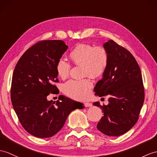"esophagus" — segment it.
I'll use <instances>...</instances> for the list:
<instances>
[{"label": "esophagus", "instance_id": "1", "mask_svg": "<svg viewBox=\"0 0 157 157\" xmlns=\"http://www.w3.org/2000/svg\"><path fill=\"white\" fill-rule=\"evenodd\" d=\"M92 105V103L90 102H85V106H86V107H90V106H91Z\"/></svg>", "mask_w": 157, "mask_h": 157}]
</instances>
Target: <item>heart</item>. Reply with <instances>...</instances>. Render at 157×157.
Listing matches in <instances>:
<instances>
[{"label":"heart","mask_w":157,"mask_h":157,"mask_svg":"<svg viewBox=\"0 0 157 157\" xmlns=\"http://www.w3.org/2000/svg\"><path fill=\"white\" fill-rule=\"evenodd\" d=\"M72 62L83 67L84 76L97 78L102 76L107 68L109 56L107 50L102 46L94 47L89 44H78L69 53ZM71 64L64 59H60L56 64L57 74L61 78L68 76ZM93 82L89 79L81 81L71 80L63 86L64 92L68 96L78 100L86 98L90 94Z\"/></svg>","instance_id":"1"}]
</instances>
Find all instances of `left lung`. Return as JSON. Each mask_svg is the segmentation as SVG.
<instances>
[{
    "mask_svg": "<svg viewBox=\"0 0 157 157\" xmlns=\"http://www.w3.org/2000/svg\"><path fill=\"white\" fill-rule=\"evenodd\" d=\"M109 56L107 68L98 81L95 95L107 96L108 105L100 107L103 116L97 128L107 136H118L128 131L139 119L144 100V89L140 67L128 50L113 40L104 44Z\"/></svg>",
    "mask_w": 157,
    "mask_h": 157,
    "instance_id": "left-lung-1",
    "label": "left lung"
}]
</instances>
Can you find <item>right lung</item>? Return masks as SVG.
Here are the masks:
<instances>
[{
	"mask_svg": "<svg viewBox=\"0 0 157 157\" xmlns=\"http://www.w3.org/2000/svg\"><path fill=\"white\" fill-rule=\"evenodd\" d=\"M67 48L63 40L39 41L26 51L14 68L10 89L13 109L22 127L36 137L55 135L72 110L84 108L82 103L63 95L56 102L47 98L59 93L53 84L59 82L56 64Z\"/></svg>",
	"mask_w": 157,
	"mask_h": 157,
	"instance_id": "add662e5",
	"label": "right lung"
}]
</instances>
